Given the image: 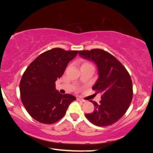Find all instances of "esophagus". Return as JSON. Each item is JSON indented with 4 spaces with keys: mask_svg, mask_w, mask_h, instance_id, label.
<instances>
[{
    "mask_svg": "<svg viewBox=\"0 0 153 153\" xmlns=\"http://www.w3.org/2000/svg\"><path fill=\"white\" fill-rule=\"evenodd\" d=\"M77 101H81V102H85V100L82 99L81 98H79V97H77Z\"/></svg>",
    "mask_w": 153,
    "mask_h": 153,
    "instance_id": "esophagus-1",
    "label": "esophagus"
}]
</instances>
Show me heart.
Returning a JSON list of instances; mask_svg holds the SVG:
<instances>
[{"instance_id": "b5f03b06", "label": "heart", "mask_w": 153, "mask_h": 153, "mask_svg": "<svg viewBox=\"0 0 153 153\" xmlns=\"http://www.w3.org/2000/svg\"><path fill=\"white\" fill-rule=\"evenodd\" d=\"M92 66V64H91L90 62H87V61H84L82 63V66Z\"/></svg>"}]
</instances>
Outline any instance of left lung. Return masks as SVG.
<instances>
[{
  "label": "left lung",
  "mask_w": 153,
  "mask_h": 153,
  "mask_svg": "<svg viewBox=\"0 0 153 153\" xmlns=\"http://www.w3.org/2000/svg\"><path fill=\"white\" fill-rule=\"evenodd\" d=\"M79 54L96 64L99 78L92 89L97 93H102L99 104L90 100L95 109L92 113L85 114L86 118L97 126L112 125L124 115L131 104L133 98L131 77L119 60L102 49L79 51Z\"/></svg>",
  "instance_id": "obj_1"
}]
</instances>
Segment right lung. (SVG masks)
Masks as SVG:
<instances>
[{"label": "right lung", "instance_id": "add662e5", "mask_svg": "<svg viewBox=\"0 0 153 153\" xmlns=\"http://www.w3.org/2000/svg\"><path fill=\"white\" fill-rule=\"evenodd\" d=\"M78 51L54 48L41 54L24 71L19 83L21 100L35 120L45 124L56 122L64 116L70 103L76 100L70 94L58 92L55 82Z\"/></svg>", "mask_w": 153, "mask_h": 153}]
</instances>
